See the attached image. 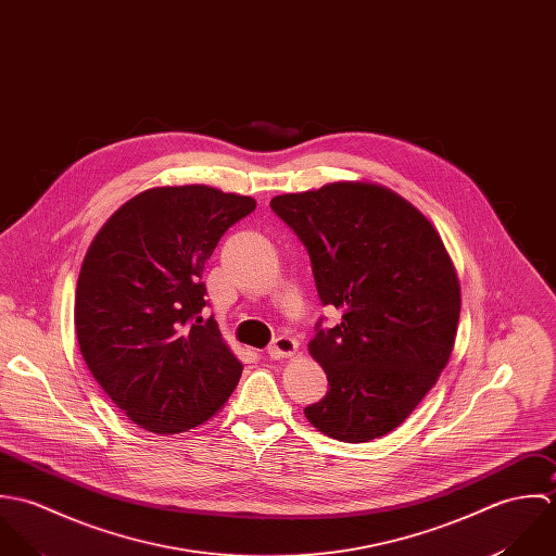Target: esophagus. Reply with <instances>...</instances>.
<instances>
[{"mask_svg":"<svg viewBox=\"0 0 556 556\" xmlns=\"http://www.w3.org/2000/svg\"><path fill=\"white\" fill-rule=\"evenodd\" d=\"M296 350H299V341H296L294 337L281 334V337H277V339L268 345L266 352H268L270 358H288V356H292Z\"/></svg>","mask_w":556,"mask_h":556,"instance_id":"34e87169","label":"esophagus"}]
</instances>
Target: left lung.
I'll return each instance as SVG.
<instances>
[{
	"mask_svg": "<svg viewBox=\"0 0 556 556\" xmlns=\"http://www.w3.org/2000/svg\"><path fill=\"white\" fill-rule=\"evenodd\" d=\"M305 244L323 305L312 356L329 378L305 417L341 443L393 432L437 384L459 320V281L439 231L404 198L369 182H333L270 200Z\"/></svg>",
	"mask_w": 556,
	"mask_h": 556,
	"instance_id": "obj_1",
	"label": "left lung"
}]
</instances>
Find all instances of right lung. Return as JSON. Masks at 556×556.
Segmentation results:
<instances>
[{"mask_svg":"<svg viewBox=\"0 0 556 556\" xmlns=\"http://www.w3.org/2000/svg\"><path fill=\"white\" fill-rule=\"evenodd\" d=\"M255 200L206 185L139 193L101 227L81 264L75 329L86 365L139 428L178 434L208 421L242 363L204 320V264Z\"/></svg>","mask_w":556,"mask_h":556,"instance_id":"obj_1","label":"right lung"}]
</instances>
